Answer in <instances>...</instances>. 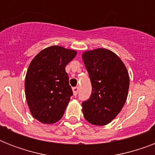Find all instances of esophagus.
Returning a JSON list of instances; mask_svg holds the SVG:
<instances>
[{
    "instance_id": "esophagus-1",
    "label": "esophagus",
    "mask_w": 155,
    "mask_h": 155,
    "mask_svg": "<svg viewBox=\"0 0 155 155\" xmlns=\"http://www.w3.org/2000/svg\"><path fill=\"white\" fill-rule=\"evenodd\" d=\"M72 90H73V94H74V96H77L78 92H79V87H74L72 88Z\"/></svg>"
}]
</instances>
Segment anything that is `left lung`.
<instances>
[{"label": "left lung", "instance_id": "8db88e82", "mask_svg": "<svg viewBox=\"0 0 155 155\" xmlns=\"http://www.w3.org/2000/svg\"><path fill=\"white\" fill-rule=\"evenodd\" d=\"M92 91L82 103L84 117L95 125L110 123L127 99L130 77L125 64L115 53L98 48L83 54Z\"/></svg>", "mask_w": 155, "mask_h": 155}]
</instances>
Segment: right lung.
<instances>
[{"label": "right lung", "mask_w": 155, "mask_h": 155, "mask_svg": "<svg viewBox=\"0 0 155 155\" xmlns=\"http://www.w3.org/2000/svg\"><path fill=\"white\" fill-rule=\"evenodd\" d=\"M75 55V51L51 46L31 61L25 75V98L30 113L40 122L54 124L63 116L73 95L65 67Z\"/></svg>", "instance_id": "obj_1"}]
</instances>
